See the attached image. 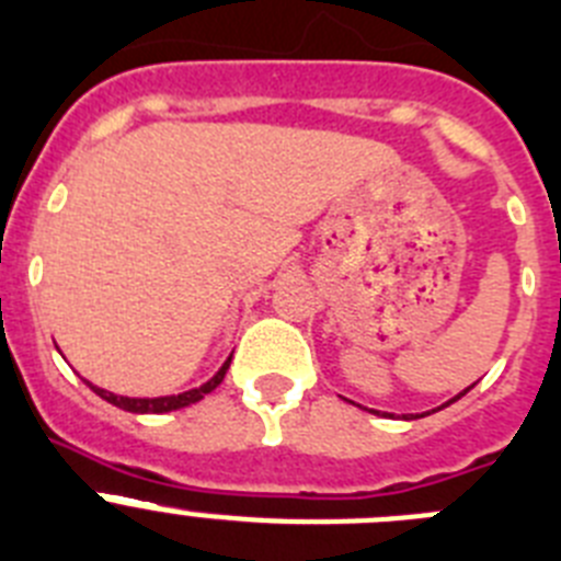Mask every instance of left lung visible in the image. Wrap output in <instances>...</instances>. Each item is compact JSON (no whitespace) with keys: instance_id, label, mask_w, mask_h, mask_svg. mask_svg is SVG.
<instances>
[{"instance_id":"obj_1","label":"left lung","mask_w":561,"mask_h":561,"mask_svg":"<svg viewBox=\"0 0 561 561\" xmlns=\"http://www.w3.org/2000/svg\"><path fill=\"white\" fill-rule=\"evenodd\" d=\"M470 387H473V385H470ZM470 387H465V390L462 392H457V396H454V399H448L446 401V404H439L437 407V410H443V407H448V404H454V401H459V399H462V396H465V392H468L470 390ZM363 410H365V407H363ZM437 410H428V412H421V415H412V417H423V415H432V412H437ZM368 412H376V415H387V417H392V412H379V410H368ZM407 417V415H404ZM412 417H410V421H412Z\"/></svg>"}]
</instances>
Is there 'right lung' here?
I'll list each match as a JSON object with an SVG mask.
<instances>
[{"label":"right lung","mask_w":561,"mask_h":561,"mask_svg":"<svg viewBox=\"0 0 561 561\" xmlns=\"http://www.w3.org/2000/svg\"><path fill=\"white\" fill-rule=\"evenodd\" d=\"M229 363H232V357H229L227 363L218 368V374L213 376V379L204 381V385L193 387V390L180 392V396H157V399H129V396H115V392L104 390V387H96L93 381H88V379H82V381H85V385L91 387L93 392H96L99 399H104L107 404L118 407V410L135 412V415H162V412H174V410H182V407L196 404V401H202L207 392L216 390V387L224 381V376H227Z\"/></svg>","instance_id":"add662e5"}]
</instances>
